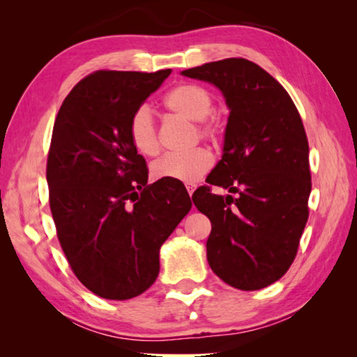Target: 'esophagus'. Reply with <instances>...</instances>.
Returning <instances> with one entry per match:
<instances>
[{
	"label": "esophagus",
	"mask_w": 357,
	"mask_h": 357,
	"mask_svg": "<svg viewBox=\"0 0 357 357\" xmlns=\"http://www.w3.org/2000/svg\"><path fill=\"white\" fill-rule=\"evenodd\" d=\"M185 189H187V192H189V195H192L193 193V190L197 189V184H193V183H189V184H185Z\"/></svg>",
	"instance_id": "esophagus-1"
}]
</instances>
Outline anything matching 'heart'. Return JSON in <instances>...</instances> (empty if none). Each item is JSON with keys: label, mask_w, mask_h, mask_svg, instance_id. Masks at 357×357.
Here are the masks:
<instances>
[{"label": "heart", "mask_w": 357, "mask_h": 357, "mask_svg": "<svg viewBox=\"0 0 357 357\" xmlns=\"http://www.w3.org/2000/svg\"><path fill=\"white\" fill-rule=\"evenodd\" d=\"M164 107L184 119L195 121V137L217 142L223 134V126L215 114H211L214 98L206 88L197 83H181L164 96ZM129 138L138 153L155 155L159 153V134L148 105H140L129 119ZM213 165V154L204 148L187 153H168L151 165V173L157 179H173L195 183Z\"/></svg>", "instance_id": "heart-1"}]
</instances>
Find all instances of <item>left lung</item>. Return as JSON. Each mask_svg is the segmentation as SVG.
I'll return each mask as SVG.
<instances>
[{"label":"left lung","instance_id":"left-lung-1","mask_svg":"<svg viewBox=\"0 0 357 357\" xmlns=\"http://www.w3.org/2000/svg\"><path fill=\"white\" fill-rule=\"evenodd\" d=\"M215 84L229 108L223 155L193 192L211 220L208 263L220 279L253 291L280 279L293 264L309 219V142L287 89L258 64L227 58L183 70Z\"/></svg>","mask_w":357,"mask_h":357}]
</instances>
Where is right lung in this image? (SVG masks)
<instances>
[{"label":"right lung","instance_id":"obj_1","mask_svg":"<svg viewBox=\"0 0 357 357\" xmlns=\"http://www.w3.org/2000/svg\"><path fill=\"white\" fill-rule=\"evenodd\" d=\"M172 74L96 70L64 99L47 157L48 202L70 269L104 299L135 298L159 275V250L192 208L129 138V119Z\"/></svg>","mask_w":357,"mask_h":357}]
</instances>
